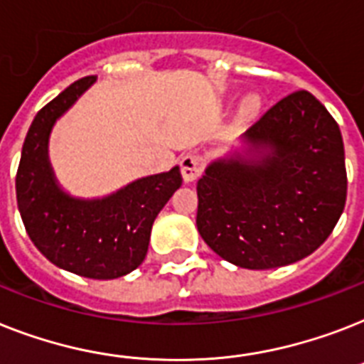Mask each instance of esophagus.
Returning a JSON list of instances; mask_svg holds the SVG:
<instances>
[{
  "mask_svg": "<svg viewBox=\"0 0 364 364\" xmlns=\"http://www.w3.org/2000/svg\"><path fill=\"white\" fill-rule=\"evenodd\" d=\"M203 172V159L196 153H187L181 159V176L187 183L196 181Z\"/></svg>",
  "mask_w": 364,
  "mask_h": 364,
  "instance_id": "esophagus-1",
  "label": "esophagus"
}]
</instances>
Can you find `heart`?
Returning <instances> with one entry per match:
<instances>
[{"instance_id": "1", "label": "heart", "mask_w": 364, "mask_h": 364, "mask_svg": "<svg viewBox=\"0 0 364 364\" xmlns=\"http://www.w3.org/2000/svg\"><path fill=\"white\" fill-rule=\"evenodd\" d=\"M259 110V100L256 99L254 95L247 97V99L241 102V115H243L245 119H250V117H254V115L258 114Z\"/></svg>"}]
</instances>
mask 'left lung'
I'll use <instances>...</instances> for the list:
<instances>
[{"label":"left lung","instance_id":"left-lung-1","mask_svg":"<svg viewBox=\"0 0 364 364\" xmlns=\"http://www.w3.org/2000/svg\"><path fill=\"white\" fill-rule=\"evenodd\" d=\"M241 140L243 151L213 161L198 179V232L237 267L295 264L329 237L344 211L341 129L303 90L269 108Z\"/></svg>","mask_w":364,"mask_h":364}]
</instances>
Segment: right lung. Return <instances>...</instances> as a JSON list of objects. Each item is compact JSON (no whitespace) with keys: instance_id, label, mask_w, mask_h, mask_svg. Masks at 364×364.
Here are the masks:
<instances>
[{"instance_id":"add662e5","label":"right lung","mask_w":364,"mask_h":364,"mask_svg":"<svg viewBox=\"0 0 364 364\" xmlns=\"http://www.w3.org/2000/svg\"><path fill=\"white\" fill-rule=\"evenodd\" d=\"M95 80H76L35 115L16 172V200L26 232L44 258L85 279L110 280L144 262L156 215L183 177L173 166L91 200L61 188L48 159L50 132Z\"/></svg>"}]
</instances>
